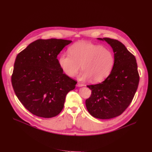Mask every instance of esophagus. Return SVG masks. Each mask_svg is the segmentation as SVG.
I'll return each mask as SVG.
<instances>
[{"label": "esophagus", "instance_id": "obj_1", "mask_svg": "<svg viewBox=\"0 0 152 152\" xmlns=\"http://www.w3.org/2000/svg\"><path fill=\"white\" fill-rule=\"evenodd\" d=\"M84 85L83 84H82V83H77V85H76V86L77 87H83Z\"/></svg>", "mask_w": 152, "mask_h": 152}]
</instances>
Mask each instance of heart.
Returning a JSON list of instances; mask_svg holds the SVG:
<instances>
[{"label": "heart", "mask_w": 152, "mask_h": 152, "mask_svg": "<svg viewBox=\"0 0 152 152\" xmlns=\"http://www.w3.org/2000/svg\"><path fill=\"white\" fill-rule=\"evenodd\" d=\"M69 53H63L58 57V64L64 73L74 77L80 69L79 80L99 83L104 80L112 72L114 57L112 52L102 46L88 42L74 43L68 49Z\"/></svg>", "instance_id": "heart-1"}]
</instances>
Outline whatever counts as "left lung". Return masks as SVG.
Returning <instances> with one entry per match:
<instances>
[{
	"instance_id": "obj_1",
	"label": "left lung",
	"mask_w": 152,
	"mask_h": 152,
	"mask_svg": "<svg viewBox=\"0 0 152 152\" xmlns=\"http://www.w3.org/2000/svg\"><path fill=\"white\" fill-rule=\"evenodd\" d=\"M105 41L113 48L114 65L103 82L87 86L92 94L86 101L91 115L99 119H109L122 114L132 102L137 89L139 76L135 57L124 44L109 38Z\"/></svg>"
}]
</instances>
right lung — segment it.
I'll use <instances>...</instances> for the list:
<instances>
[{"label":"right lung","instance_id":"add662e5","mask_svg":"<svg viewBox=\"0 0 152 152\" xmlns=\"http://www.w3.org/2000/svg\"><path fill=\"white\" fill-rule=\"evenodd\" d=\"M71 40L39 39L16 56L12 83L23 105L35 115L50 118L64 108L65 97L77 82L60 67L57 56Z\"/></svg>","mask_w":152,"mask_h":152}]
</instances>
